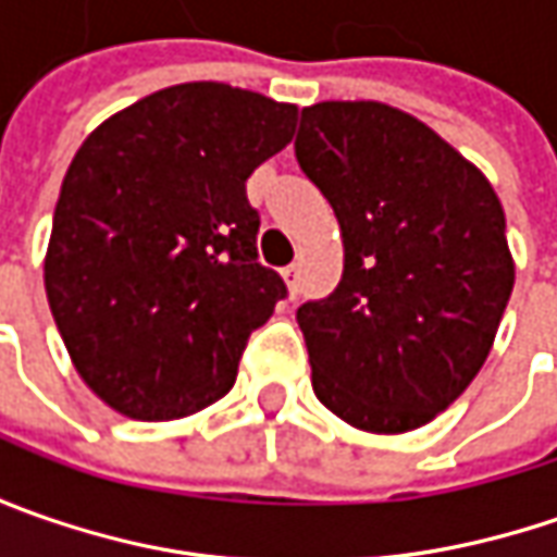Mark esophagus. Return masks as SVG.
I'll list each match as a JSON object with an SVG mask.
<instances>
[{
  "instance_id": "34e87169",
  "label": "esophagus",
  "mask_w": 557,
  "mask_h": 557,
  "mask_svg": "<svg viewBox=\"0 0 557 557\" xmlns=\"http://www.w3.org/2000/svg\"><path fill=\"white\" fill-rule=\"evenodd\" d=\"M282 278L288 282L290 297H297V290H300V267H297V263L285 267V269H282Z\"/></svg>"
}]
</instances>
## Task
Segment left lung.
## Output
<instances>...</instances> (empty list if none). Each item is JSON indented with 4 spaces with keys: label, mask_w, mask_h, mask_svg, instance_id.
Masks as SVG:
<instances>
[{
    "label": "left lung",
    "mask_w": 557,
    "mask_h": 557,
    "mask_svg": "<svg viewBox=\"0 0 557 557\" xmlns=\"http://www.w3.org/2000/svg\"><path fill=\"white\" fill-rule=\"evenodd\" d=\"M294 154L329 198L344 275L297 310L325 409L359 431L437 418L481 372L515 288L505 213L474 163L381 101L300 111Z\"/></svg>",
    "instance_id": "obj_1"
}]
</instances>
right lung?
I'll use <instances>...</instances> for the list:
<instances>
[{
    "label": "right lung",
    "mask_w": 557,
    "mask_h": 557,
    "mask_svg": "<svg viewBox=\"0 0 557 557\" xmlns=\"http://www.w3.org/2000/svg\"><path fill=\"white\" fill-rule=\"evenodd\" d=\"M297 108L183 83L108 117L54 203L46 294L79 377L120 416H195L235 384L247 337L288 288L257 260L247 176Z\"/></svg>",
    "instance_id": "1"
}]
</instances>
